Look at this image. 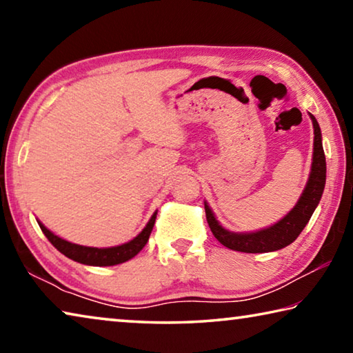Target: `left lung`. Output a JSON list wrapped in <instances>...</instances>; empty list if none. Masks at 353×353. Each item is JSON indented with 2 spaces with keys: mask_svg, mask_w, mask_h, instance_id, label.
Instances as JSON below:
<instances>
[{
  "mask_svg": "<svg viewBox=\"0 0 353 353\" xmlns=\"http://www.w3.org/2000/svg\"><path fill=\"white\" fill-rule=\"evenodd\" d=\"M310 117H312L314 128L313 163L308 183L296 207L292 208L283 219H280L277 224L271 225L270 229L254 232V234H234V232L225 230L223 229V225H219L216 218L213 216L210 207L205 204L207 223L210 225V230L214 238H216L223 246L246 254L272 252V250L283 249L288 246V244H291L299 235H301L303 227L308 224L314 208L319 204L322 191H324L327 171L325 154L324 148H322L319 124L313 115Z\"/></svg>",
  "mask_w": 353,
  "mask_h": 353,
  "instance_id": "8db88e82",
  "label": "left lung"
}]
</instances>
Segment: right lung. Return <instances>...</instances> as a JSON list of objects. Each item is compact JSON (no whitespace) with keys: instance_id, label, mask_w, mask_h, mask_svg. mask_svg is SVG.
Segmentation results:
<instances>
[{"instance_id":"right-lung-1","label":"right lung","mask_w":353,"mask_h":353,"mask_svg":"<svg viewBox=\"0 0 353 353\" xmlns=\"http://www.w3.org/2000/svg\"><path fill=\"white\" fill-rule=\"evenodd\" d=\"M155 218H157V212L152 214V218L149 219V223L146 224L145 229H143L132 241L121 244V246L105 248V249L79 246V244L65 241V240H62V238L56 236L52 232L48 230L41 223H39V225L52 246H54L59 252H62L65 256H68V259L74 260L77 263H82V265L113 266V265H119V263L130 260L132 256L139 254L143 248H145V244L149 240V235H151V232H152Z\"/></svg>"}]
</instances>
